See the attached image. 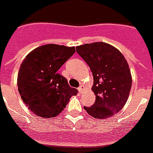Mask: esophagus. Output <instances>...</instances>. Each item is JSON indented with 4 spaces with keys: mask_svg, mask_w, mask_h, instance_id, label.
Instances as JSON below:
<instances>
[{
    "mask_svg": "<svg viewBox=\"0 0 153 153\" xmlns=\"http://www.w3.org/2000/svg\"><path fill=\"white\" fill-rule=\"evenodd\" d=\"M83 89H84V86H82V85H81V86L78 88V90H79V91L80 92V93H82V92L83 91Z\"/></svg>",
    "mask_w": 153,
    "mask_h": 153,
    "instance_id": "34e87169",
    "label": "esophagus"
}]
</instances>
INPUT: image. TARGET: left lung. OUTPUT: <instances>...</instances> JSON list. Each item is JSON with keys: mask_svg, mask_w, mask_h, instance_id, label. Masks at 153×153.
<instances>
[{"mask_svg": "<svg viewBox=\"0 0 153 153\" xmlns=\"http://www.w3.org/2000/svg\"><path fill=\"white\" fill-rule=\"evenodd\" d=\"M76 51L94 78L95 102L84 109L99 120L111 117L123 108L130 94L132 79L128 62L118 49L102 42L79 45Z\"/></svg>", "mask_w": 153, "mask_h": 153, "instance_id": "left-lung-1", "label": "left lung"}]
</instances>
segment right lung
<instances>
[{
  "instance_id": "obj_1",
  "label": "right lung",
  "mask_w": 153,
  "mask_h": 153,
  "mask_svg": "<svg viewBox=\"0 0 153 153\" xmlns=\"http://www.w3.org/2000/svg\"><path fill=\"white\" fill-rule=\"evenodd\" d=\"M74 53V46L47 44L34 49L22 61L17 74L18 91L33 114L45 119L55 117L77 95L78 90L58 73Z\"/></svg>"
}]
</instances>
